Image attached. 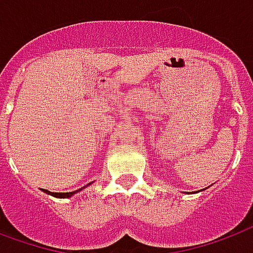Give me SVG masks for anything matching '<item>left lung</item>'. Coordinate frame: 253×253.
<instances>
[{
    "label": "left lung",
    "instance_id": "left-lung-1",
    "mask_svg": "<svg viewBox=\"0 0 253 253\" xmlns=\"http://www.w3.org/2000/svg\"><path fill=\"white\" fill-rule=\"evenodd\" d=\"M204 190L205 189H202V190H201V191H204ZM194 193H200V191H194Z\"/></svg>",
    "mask_w": 253,
    "mask_h": 253
}]
</instances>
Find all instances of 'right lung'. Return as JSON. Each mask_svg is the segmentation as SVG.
Listing matches in <instances>:
<instances>
[{
    "label": "right lung",
    "instance_id": "1",
    "mask_svg": "<svg viewBox=\"0 0 253 253\" xmlns=\"http://www.w3.org/2000/svg\"><path fill=\"white\" fill-rule=\"evenodd\" d=\"M88 185H91V183H87L86 186H84V187H81V189L75 190V191H71V193H51V191H48V190H43L45 194H49L52 195V197H56V198H70V197H73L74 194H77L78 191H81V190H84V187H87Z\"/></svg>",
    "mask_w": 253,
    "mask_h": 253
}]
</instances>
